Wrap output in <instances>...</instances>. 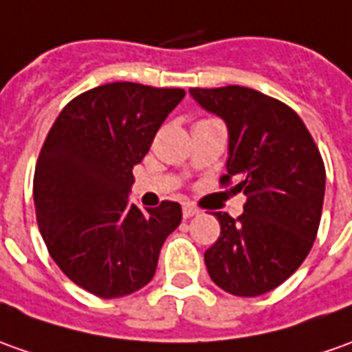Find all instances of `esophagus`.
<instances>
[{
	"label": "esophagus",
	"mask_w": 352,
	"mask_h": 352,
	"mask_svg": "<svg viewBox=\"0 0 352 352\" xmlns=\"http://www.w3.org/2000/svg\"><path fill=\"white\" fill-rule=\"evenodd\" d=\"M195 216H198V210H196L195 206H190V204H185V206H183V217H185V219H190V217Z\"/></svg>",
	"instance_id": "1"
}]
</instances>
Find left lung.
<instances>
[{"label":"left lung","mask_w":352,"mask_h":352,"mask_svg":"<svg viewBox=\"0 0 352 352\" xmlns=\"http://www.w3.org/2000/svg\"><path fill=\"white\" fill-rule=\"evenodd\" d=\"M190 96L229 131L227 173L219 181L246 195L233 219L217 212V241L204 252L208 274L223 291L258 296L281 285L314 245L326 167L316 142L295 111L245 86L190 88Z\"/></svg>","instance_id":"obj_1"}]
</instances>
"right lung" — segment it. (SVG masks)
Wrapping results in <instances>:
<instances>
[{
    "mask_svg": "<svg viewBox=\"0 0 352 352\" xmlns=\"http://www.w3.org/2000/svg\"><path fill=\"white\" fill-rule=\"evenodd\" d=\"M183 98V88L96 86L71 100L45 136L32 188L40 233L59 270L100 298L150 283L181 223L177 202L142 212L129 192L133 167Z\"/></svg>",
    "mask_w": 352,
    "mask_h": 352,
    "instance_id": "obj_1",
    "label": "right lung"
}]
</instances>
